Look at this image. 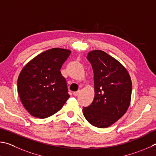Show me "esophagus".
<instances>
[{
    "label": "esophagus",
    "instance_id": "obj_1",
    "mask_svg": "<svg viewBox=\"0 0 156 156\" xmlns=\"http://www.w3.org/2000/svg\"><path fill=\"white\" fill-rule=\"evenodd\" d=\"M80 90H78V91H76V92H73V95L74 96H77V95L80 94Z\"/></svg>",
    "mask_w": 156,
    "mask_h": 156
}]
</instances>
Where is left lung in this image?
<instances>
[{"label":"left lung","instance_id":"left-lung-1","mask_svg":"<svg viewBox=\"0 0 156 156\" xmlns=\"http://www.w3.org/2000/svg\"><path fill=\"white\" fill-rule=\"evenodd\" d=\"M87 59L93 69L95 94L91 104L83 108V115L93 126L108 127L129 108L132 81L126 68L104 51H92Z\"/></svg>","mask_w":156,"mask_h":156}]
</instances>
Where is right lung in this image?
<instances>
[{
	"label": "right lung",
	"mask_w": 156,
	"mask_h": 156,
	"mask_svg": "<svg viewBox=\"0 0 156 156\" xmlns=\"http://www.w3.org/2000/svg\"><path fill=\"white\" fill-rule=\"evenodd\" d=\"M70 54L67 49L53 48L30 61L19 75L18 91L30 114L45 119L57 112L70 97L66 81L60 69Z\"/></svg>",
	"instance_id": "add662e5"
}]
</instances>
